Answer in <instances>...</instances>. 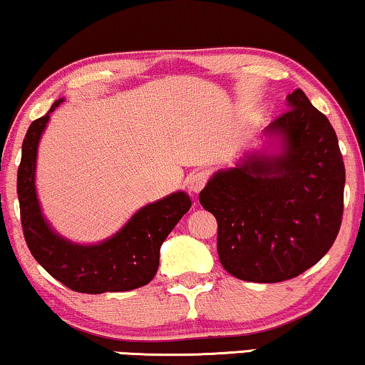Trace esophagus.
<instances>
[{"mask_svg": "<svg viewBox=\"0 0 365 365\" xmlns=\"http://www.w3.org/2000/svg\"><path fill=\"white\" fill-rule=\"evenodd\" d=\"M208 179L210 174L206 173V170H197V173L191 174L190 179H187V187H190L192 192H200L205 187V184L208 182Z\"/></svg>", "mask_w": 365, "mask_h": 365, "instance_id": "esophagus-1", "label": "esophagus"}]
</instances>
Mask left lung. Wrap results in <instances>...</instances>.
<instances>
[{
  "label": "left lung",
  "mask_w": 365,
  "mask_h": 365,
  "mask_svg": "<svg viewBox=\"0 0 365 365\" xmlns=\"http://www.w3.org/2000/svg\"><path fill=\"white\" fill-rule=\"evenodd\" d=\"M267 132L284 154L250 155L217 173L200 203L218 222L220 262L250 282L298 277L334 245L344 215L345 165L331 123L301 89Z\"/></svg>",
  "instance_id": "obj_1"
}]
</instances>
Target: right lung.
Instances as JSON below:
<instances>
[{"label":"right lung","instance_id":"obj_1","mask_svg":"<svg viewBox=\"0 0 365 365\" xmlns=\"http://www.w3.org/2000/svg\"><path fill=\"white\" fill-rule=\"evenodd\" d=\"M58 103L62 100L53 103L47 115L31 121L21 145L16 192L26 245L45 271L73 291L101 294L145 286L159 267L162 242L191 208L190 196L174 192L143 206L116 235L100 245H76L56 235L40 213L35 159L40 135Z\"/></svg>","mask_w":365,"mask_h":365}]
</instances>
